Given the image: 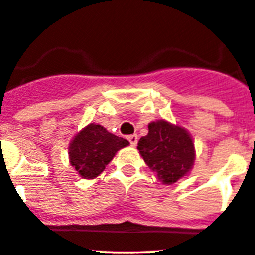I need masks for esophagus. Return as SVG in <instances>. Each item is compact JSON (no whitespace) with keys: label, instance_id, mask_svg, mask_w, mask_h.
Here are the masks:
<instances>
[{"label":"esophagus","instance_id":"obj_1","mask_svg":"<svg viewBox=\"0 0 255 255\" xmlns=\"http://www.w3.org/2000/svg\"><path fill=\"white\" fill-rule=\"evenodd\" d=\"M128 140H129L130 144H131L132 146H136L137 140H139V137H137L136 134H134V135H130V136H128Z\"/></svg>","mask_w":255,"mask_h":255}]
</instances>
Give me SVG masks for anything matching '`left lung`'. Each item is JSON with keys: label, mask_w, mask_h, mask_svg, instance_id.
<instances>
[{"label": "left lung", "mask_w": 255, "mask_h": 255, "mask_svg": "<svg viewBox=\"0 0 255 255\" xmlns=\"http://www.w3.org/2000/svg\"><path fill=\"white\" fill-rule=\"evenodd\" d=\"M147 128V135L137 144L145 164L165 185L185 178L193 169L196 155L188 130L164 119L151 121Z\"/></svg>", "instance_id": "8db88e82"}]
</instances>
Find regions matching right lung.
Listing matches in <instances>:
<instances>
[{"mask_svg":"<svg viewBox=\"0 0 255 255\" xmlns=\"http://www.w3.org/2000/svg\"><path fill=\"white\" fill-rule=\"evenodd\" d=\"M129 146V141L111 134L100 124L90 123L69 144V160L77 175L95 179L105 170L116 152Z\"/></svg>","mask_w":255,"mask_h":255,"instance_id":"right-lung-1","label":"right lung"}]
</instances>
